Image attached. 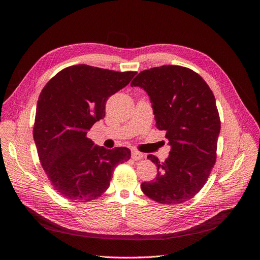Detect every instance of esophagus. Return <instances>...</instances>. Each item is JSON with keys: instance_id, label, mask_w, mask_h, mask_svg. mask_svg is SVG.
Masks as SVG:
<instances>
[{"instance_id": "obj_1", "label": "esophagus", "mask_w": 260, "mask_h": 260, "mask_svg": "<svg viewBox=\"0 0 260 260\" xmlns=\"http://www.w3.org/2000/svg\"><path fill=\"white\" fill-rule=\"evenodd\" d=\"M143 154L141 153V152H139V151H132V158L135 159V160H140V159H142L143 158Z\"/></svg>"}]
</instances>
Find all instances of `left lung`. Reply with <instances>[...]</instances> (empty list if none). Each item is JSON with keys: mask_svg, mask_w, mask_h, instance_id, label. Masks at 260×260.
I'll list each match as a JSON object with an SVG mask.
<instances>
[{"mask_svg": "<svg viewBox=\"0 0 260 260\" xmlns=\"http://www.w3.org/2000/svg\"><path fill=\"white\" fill-rule=\"evenodd\" d=\"M131 86L147 92L156 127L166 131L171 146L162 162L154 155L147 156L158 174L141 188L164 205L191 200L205 185L217 158L220 118L214 93L199 74L175 65L143 70Z\"/></svg>", "mask_w": 260, "mask_h": 260, "instance_id": "8db88e82", "label": "left lung"}]
</instances>
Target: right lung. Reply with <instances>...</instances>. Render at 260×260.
I'll use <instances>...</instances> for the list:
<instances>
[{
	"label": "right lung",
	"instance_id": "obj_1",
	"mask_svg": "<svg viewBox=\"0 0 260 260\" xmlns=\"http://www.w3.org/2000/svg\"><path fill=\"white\" fill-rule=\"evenodd\" d=\"M136 74L75 65L60 70L41 91L34 139L41 166L61 198L78 203L100 198L115 167L130 159L129 148L96 146L86 133L105 117L108 98Z\"/></svg>",
	"mask_w": 260,
	"mask_h": 260
}]
</instances>
